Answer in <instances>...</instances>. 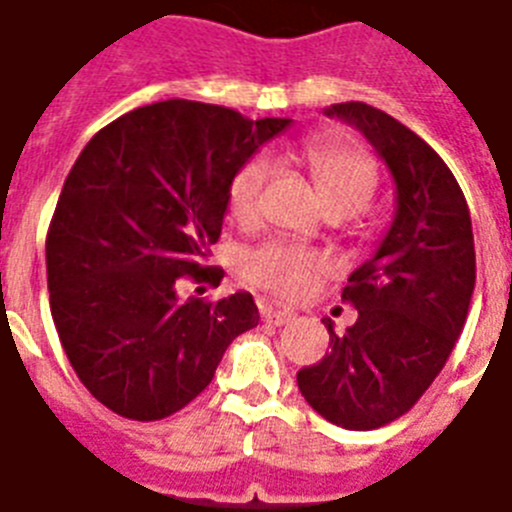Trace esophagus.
<instances>
[{
	"label": "esophagus",
	"instance_id": "obj_1",
	"mask_svg": "<svg viewBox=\"0 0 512 512\" xmlns=\"http://www.w3.org/2000/svg\"><path fill=\"white\" fill-rule=\"evenodd\" d=\"M261 319L269 324H277V327H282V324L293 322L295 314L293 311H282V308H272V306H261Z\"/></svg>",
	"mask_w": 512,
	"mask_h": 512
}]
</instances>
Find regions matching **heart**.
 <instances>
[{"instance_id":"b5f03b06","label":"heart","mask_w":512,"mask_h":512,"mask_svg":"<svg viewBox=\"0 0 512 512\" xmlns=\"http://www.w3.org/2000/svg\"><path fill=\"white\" fill-rule=\"evenodd\" d=\"M306 162L316 193L324 209H345L350 214L369 204L377 188V164L366 151L340 143L335 138H308L303 143ZM272 175V159L266 154L251 156L230 180L227 209L240 225H248L259 214V198ZM319 256L290 243H266L243 259V274L253 285L264 287L280 298H301L311 287Z\"/></svg>"}]
</instances>
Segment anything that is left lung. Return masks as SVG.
I'll return each mask as SVG.
<instances>
[{"mask_svg": "<svg viewBox=\"0 0 512 512\" xmlns=\"http://www.w3.org/2000/svg\"><path fill=\"white\" fill-rule=\"evenodd\" d=\"M382 156L395 180V217L377 253L348 277L342 301L358 308L329 353L298 371V390L342 429H377L416 405L463 332L476 285L471 214L437 151L403 122L363 101L324 109Z\"/></svg>", "mask_w": 512, "mask_h": 512, "instance_id": "obj_1", "label": "left lung"}]
</instances>
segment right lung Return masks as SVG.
<instances>
[{"instance_id": "add662e5", "label": "right lung", "mask_w": 512, "mask_h": 512, "mask_svg": "<svg viewBox=\"0 0 512 512\" xmlns=\"http://www.w3.org/2000/svg\"><path fill=\"white\" fill-rule=\"evenodd\" d=\"M290 122L170 99L122 114L80 151L46 235V282L59 342L109 411L172 416L259 324L251 293L206 303L180 287L225 277L206 259L232 175Z\"/></svg>"}]
</instances>
